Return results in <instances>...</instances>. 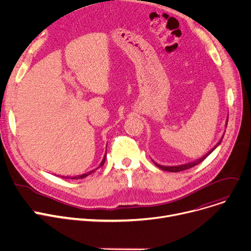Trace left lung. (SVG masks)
<instances>
[{"label": "left lung", "mask_w": 251, "mask_h": 251, "mask_svg": "<svg viewBox=\"0 0 251 251\" xmlns=\"http://www.w3.org/2000/svg\"><path fill=\"white\" fill-rule=\"evenodd\" d=\"M227 124H228V116H227V120H226V124H225V127H227ZM226 130V129H225ZM224 135H225V132L223 134V136L221 137V139H220V141L215 145V147H213V149H211L207 154H204L202 157H201V158H199V159H197V160H195V161H191V162H188V163H185V164H181V165H172V166H166V165H160V164H158V163H156L155 161H153V163L157 166V167H159L160 169H162V170H164V171H168V172H179V171H182V170H185V169H188V168H191V167H194V166H196V165H198L199 163H201V161H203L205 158H207L216 148L217 147L221 144V142H222V140H223V137H224Z\"/></svg>", "instance_id": "1"}]
</instances>
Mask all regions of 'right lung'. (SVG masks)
<instances>
[{"label":"right lung","mask_w":251,"mask_h":251,"mask_svg":"<svg viewBox=\"0 0 251 251\" xmlns=\"http://www.w3.org/2000/svg\"><path fill=\"white\" fill-rule=\"evenodd\" d=\"M105 158H106V153H105V155L103 156V159H102V161H101V163H100V165L96 168V169H94V170H91V171H89V172H87V173H84V174H81V175H76V176H62L63 178H65V179H82V178H84V177H86V176H88V175H90V174H92L93 172H95V170H97L98 168H100L101 166H103V164H104V162H105Z\"/></svg>","instance_id":"add662e5"}]
</instances>
